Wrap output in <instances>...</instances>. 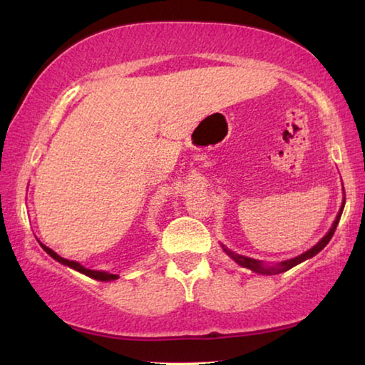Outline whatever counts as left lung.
Returning <instances> with one entry per match:
<instances>
[{"label": "left lung", "instance_id": "8db88e82", "mask_svg": "<svg viewBox=\"0 0 365 365\" xmlns=\"http://www.w3.org/2000/svg\"><path fill=\"white\" fill-rule=\"evenodd\" d=\"M344 204H346V197L343 199V205H341L338 215H336V220L333 222V227L329 228V232H328L327 235H324V237H323L322 240H319L318 243H317L315 246H313V248L305 251L304 255H300V256H297V257H292V259H287V261L279 262V264H276V266H266V264H262V261H257V259H253V257H246V256H241V255L233 253V251H230V250L225 248V246H223V245H222V248H223V251H225V253H227L230 257H232V259H233L235 262H238V264H240L241 267H248V269H251V271H253V272L264 274V276H274V274L285 272V271H289V269H292L294 266L300 264V262H304V261H307V259H310V257H313L315 255H318L319 251H322V250L324 248V246H327V245L329 243V240L333 238V235H334V232H336V227H338V223H339L341 214H343Z\"/></svg>", "mask_w": 365, "mask_h": 365}]
</instances>
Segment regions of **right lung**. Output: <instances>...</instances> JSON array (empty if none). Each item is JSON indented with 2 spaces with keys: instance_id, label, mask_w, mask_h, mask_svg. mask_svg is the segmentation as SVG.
<instances>
[{
  "instance_id": "1",
  "label": "right lung",
  "mask_w": 365,
  "mask_h": 365,
  "mask_svg": "<svg viewBox=\"0 0 365 365\" xmlns=\"http://www.w3.org/2000/svg\"><path fill=\"white\" fill-rule=\"evenodd\" d=\"M41 246L43 248V251H46V253H48L50 256L53 257L55 261H58V262H61V264H65V266H68L71 269H75V271L85 274V276H88V277L96 279V280H115V279H119V276H117V274H109V272H106V271H94V269H88L85 266H81L80 262L65 259V257L58 256L53 250H50L48 246H46V245L41 243Z\"/></svg>"
}]
</instances>
